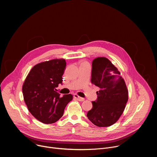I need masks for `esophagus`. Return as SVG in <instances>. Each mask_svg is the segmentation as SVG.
I'll return each instance as SVG.
<instances>
[{
	"mask_svg": "<svg viewBox=\"0 0 157 157\" xmlns=\"http://www.w3.org/2000/svg\"><path fill=\"white\" fill-rule=\"evenodd\" d=\"M74 98L75 99H76L78 101H84V98H81L79 97V96H78L77 94H74Z\"/></svg>",
	"mask_w": 157,
	"mask_h": 157,
	"instance_id": "34e87169",
	"label": "esophagus"
}]
</instances>
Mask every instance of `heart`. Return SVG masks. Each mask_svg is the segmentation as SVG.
<instances>
[{
    "label": "heart",
    "instance_id": "b5f03b06",
    "mask_svg": "<svg viewBox=\"0 0 157 157\" xmlns=\"http://www.w3.org/2000/svg\"><path fill=\"white\" fill-rule=\"evenodd\" d=\"M83 63H82V64H83Z\"/></svg>",
    "mask_w": 157,
    "mask_h": 157
}]
</instances>
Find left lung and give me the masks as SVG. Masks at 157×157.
I'll return each instance as SVG.
<instances>
[{
    "label": "left lung",
    "instance_id": "obj_1",
    "mask_svg": "<svg viewBox=\"0 0 157 157\" xmlns=\"http://www.w3.org/2000/svg\"><path fill=\"white\" fill-rule=\"evenodd\" d=\"M91 82L99 87L98 99L87 117L100 127L116 123L122 114L128 101V90L124 79L116 67L105 57L95 58L92 63Z\"/></svg>",
    "mask_w": 157,
    "mask_h": 157
}]
</instances>
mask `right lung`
I'll return each instance as SVG.
<instances>
[{"label":"right lung","instance_id":"right-lung-1","mask_svg":"<svg viewBox=\"0 0 157 157\" xmlns=\"http://www.w3.org/2000/svg\"><path fill=\"white\" fill-rule=\"evenodd\" d=\"M64 59H54L34 66L27 75L22 93L30 113L44 124H53L63 115L66 105L73 99L71 94H60L56 91L62 84L66 68Z\"/></svg>","mask_w":157,"mask_h":157}]
</instances>
